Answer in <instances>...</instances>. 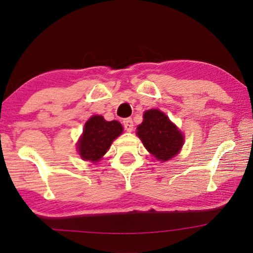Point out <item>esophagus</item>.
I'll return each instance as SVG.
<instances>
[{
    "instance_id": "esophagus-1",
    "label": "esophagus",
    "mask_w": 253,
    "mask_h": 253,
    "mask_svg": "<svg viewBox=\"0 0 253 253\" xmlns=\"http://www.w3.org/2000/svg\"><path fill=\"white\" fill-rule=\"evenodd\" d=\"M123 125H124V128H125V129H126L127 131H131V130H132V127H134V124H132L131 118L124 119V121H123Z\"/></svg>"
}]
</instances>
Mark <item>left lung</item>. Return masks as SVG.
<instances>
[{
	"mask_svg": "<svg viewBox=\"0 0 253 253\" xmlns=\"http://www.w3.org/2000/svg\"><path fill=\"white\" fill-rule=\"evenodd\" d=\"M137 136L145 148L158 161L166 162L176 156L184 144V136L176 125L158 109L145 111Z\"/></svg>",
	"mask_w": 253,
	"mask_h": 253,
	"instance_id": "obj_1",
	"label": "left lung"
}]
</instances>
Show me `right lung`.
<instances>
[{
  "label": "right lung",
  "mask_w": 253,
  "mask_h": 253,
  "mask_svg": "<svg viewBox=\"0 0 253 253\" xmlns=\"http://www.w3.org/2000/svg\"><path fill=\"white\" fill-rule=\"evenodd\" d=\"M123 132L122 124L107 122L95 115L84 124V132L78 140V152L84 161L98 162L108 151L111 143Z\"/></svg>",
  "instance_id": "obj_1"
}]
</instances>
